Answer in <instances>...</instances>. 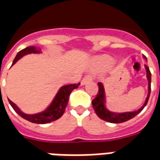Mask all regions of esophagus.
Returning <instances> with one entry per match:
<instances>
[{
  "label": "esophagus",
  "mask_w": 160,
  "mask_h": 160,
  "mask_svg": "<svg viewBox=\"0 0 160 160\" xmlns=\"http://www.w3.org/2000/svg\"><path fill=\"white\" fill-rule=\"evenodd\" d=\"M91 80H93V76H91V75H86L84 77V78H83L82 79V85L85 84V83H86L87 82L91 81Z\"/></svg>",
  "instance_id": "esophagus-1"
}]
</instances>
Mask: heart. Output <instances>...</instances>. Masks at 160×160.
I'll use <instances>...</instances> for the list:
<instances>
[{
    "label": "heart",
    "instance_id": "obj_1",
    "mask_svg": "<svg viewBox=\"0 0 160 160\" xmlns=\"http://www.w3.org/2000/svg\"><path fill=\"white\" fill-rule=\"evenodd\" d=\"M112 61V59L109 58V57H103L100 59V62L102 63V64H108Z\"/></svg>",
    "mask_w": 160,
    "mask_h": 160
}]
</instances>
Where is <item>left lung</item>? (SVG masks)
<instances>
[{
  "label": "left lung",
  "mask_w": 160,
  "mask_h": 160,
  "mask_svg": "<svg viewBox=\"0 0 160 160\" xmlns=\"http://www.w3.org/2000/svg\"><path fill=\"white\" fill-rule=\"evenodd\" d=\"M146 70H147V77L148 80V97L146 99V101L144 105L142 106L139 110L131 112H123V113H115V112H111L107 110V108L105 107V94H104V88L101 82H98L99 86V90L96 94V96L92 101V105L93 108L95 111V113L97 114V116L102 120H105L107 122L113 123H119L126 122L128 120L131 119L134 117H136L137 114H139L143 108L146 107V105L148 104L150 93H151V72L149 70L148 66H145Z\"/></svg>",
  "instance_id": "8db88e82"
}]
</instances>
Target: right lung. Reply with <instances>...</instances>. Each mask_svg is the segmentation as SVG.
<instances>
[{
	"mask_svg": "<svg viewBox=\"0 0 160 160\" xmlns=\"http://www.w3.org/2000/svg\"><path fill=\"white\" fill-rule=\"evenodd\" d=\"M40 50V48H37L36 46H30L25 48L18 52V54L15 57L13 62H12V65H14L22 56L25 55L27 53H38ZM79 85H80V82L63 86L62 88L59 89V91L58 92V94L54 98L51 106L46 111H44L43 112H41V113L33 114V115L24 114L18 109L13 102H12L10 100H8V101H9L12 107L13 108V110L24 119L28 120V121L34 123H48L55 121L64 114L66 106L68 104L70 94L75 88H78Z\"/></svg>",
	"mask_w": 160,
	"mask_h": 160,
	"instance_id": "obj_1",
	"label": "right lung"
}]
</instances>
